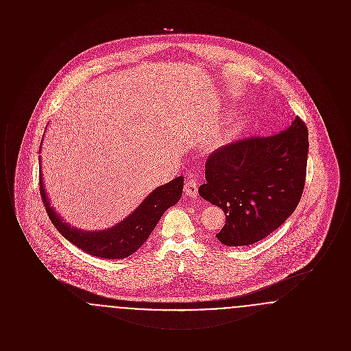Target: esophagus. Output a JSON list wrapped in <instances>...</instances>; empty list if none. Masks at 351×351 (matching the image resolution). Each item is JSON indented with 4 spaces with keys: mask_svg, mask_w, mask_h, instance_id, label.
Here are the masks:
<instances>
[{
    "mask_svg": "<svg viewBox=\"0 0 351 351\" xmlns=\"http://www.w3.org/2000/svg\"><path fill=\"white\" fill-rule=\"evenodd\" d=\"M184 192L186 196L192 197V199H197L199 196V189H197V183L195 179H192L189 176V179H186V182L184 184Z\"/></svg>",
    "mask_w": 351,
    "mask_h": 351,
    "instance_id": "1",
    "label": "esophagus"
}]
</instances>
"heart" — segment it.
<instances>
[{
	"label": "heart",
	"instance_id": "b5f03b06",
	"mask_svg": "<svg viewBox=\"0 0 351 351\" xmlns=\"http://www.w3.org/2000/svg\"><path fill=\"white\" fill-rule=\"evenodd\" d=\"M234 132H235L234 129H230V130H228L226 133L222 135V138H223V139H228V138H230V136H232V134H234Z\"/></svg>",
	"mask_w": 351,
	"mask_h": 351
}]
</instances>
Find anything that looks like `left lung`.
Returning <instances> with one entry per match:
<instances>
[{"label": "left lung", "instance_id": "obj_1", "mask_svg": "<svg viewBox=\"0 0 351 351\" xmlns=\"http://www.w3.org/2000/svg\"><path fill=\"white\" fill-rule=\"evenodd\" d=\"M308 147L306 125L296 117L285 132L243 138L209 155L199 193L226 216L216 234L222 245H252L295 212L305 185Z\"/></svg>", "mask_w": 351, "mask_h": 351}]
</instances>
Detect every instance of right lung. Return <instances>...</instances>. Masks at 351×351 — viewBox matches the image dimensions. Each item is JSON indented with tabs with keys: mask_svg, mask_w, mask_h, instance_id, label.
Here are the masks:
<instances>
[{
	"mask_svg": "<svg viewBox=\"0 0 351 351\" xmlns=\"http://www.w3.org/2000/svg\"><path fill=\"white\" fill-rule=\"evenodd\" d=\"M183 178L179 176L169 183L160 185L151 192L130 216L121 221L116 226L101 232H83L71 228L55 213L46 196L42 172L39 169L40 197L53 226L76 247L89 255L105 259H123L138 250L147 241L163 213L180 200L183 193Z\"/></svg>",
	"mask_w": 351,
	"mask_h": 351,
	"instance_id": "add662e5",
	"label": "right lung"
}]
</instances>
